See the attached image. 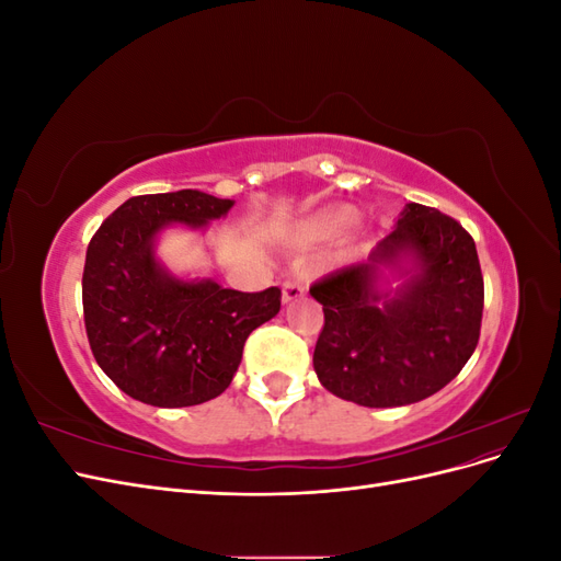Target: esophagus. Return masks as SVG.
<instances>
[{"instance_id": "esophagus-1", "label": "esophagus", "mask_w": 561, "mask_h": 561, "mask_svg": "<svg viewBox=\"0 0 561 561\" xmlns=\"http://www.w3.org/2000/svg\"><path fill=\"white\" fill-rule=\"evenodd\" d=\"M304 293H307V285H304V276L299 274V271H293L290 276L285 278L283 283V301H295L299 297H304Z\"/></svg>"}]
</instances>
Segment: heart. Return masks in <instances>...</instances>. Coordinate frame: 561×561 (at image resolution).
Instances as JSON below:
<instances>
[{"mask_svg": "<svg viewBox=\"0 0 561 561\" xmlns=\"http://www.w3.org/2000/svg\"><path fill=\"white\" fill-rule=\"evenodd\" d=\"M355 225V210L348 206H332L316 213L301 225V236L311 241H330L346 233Z\"/></svg>", "mask_w": 561, "mask_h": 561, "instance_id": "1", "label": "heart"}]
</instances>
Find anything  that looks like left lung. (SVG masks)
<instances>
[{"label": "left lung", "instance_id": "1", "mask_svg": "<svg viewBox=\"0 0 561 561\" xmlns=\"http://www.w3.org/2000/svg\"><path fill=\"white\" fill-rule=\"evenodd\" d=\"M413 262L396 296L383 265ZM322 304L313 369L330 393L363 407H402L445 388L480 342L484 278L472 236L454 217L410 203L369 260L311 285Z\"/></svg>", "mask_w": 561, "mask_h": 561}]
</instances>
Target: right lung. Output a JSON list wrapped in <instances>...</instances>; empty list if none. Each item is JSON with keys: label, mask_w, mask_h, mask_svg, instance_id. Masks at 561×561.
I'll return each instance as SVG.
<instances>
[{"label": "right lung", "mask_w": 561, "mask_h": 561, "mask_svg": "<svg viewBox=\"0 0 561 561\" xmlns=\"http://www.w3.org/2000/svg\"><path fill=\"white\" fill-rule=\"evenodd\" d=\"M231 206L196 190L133 196L93 233L81 278L83 322L98 365L126 396L154 407L217 398L250 332L280 311L278 287L239 293L215 280H178L154 257L163 227L198 229Z\"/></svg>", "instance_id": "right-lung-1"}]
</instances>
